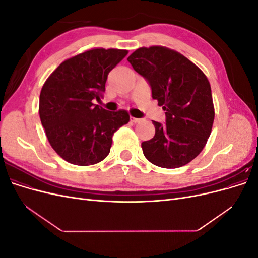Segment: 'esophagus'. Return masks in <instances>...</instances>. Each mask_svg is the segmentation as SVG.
<instances>
[{"label":"esophagus","instance_id":"obj_1","mask_svg":"<svg viewBox=\"0 0 258 258\" xmlns=\"http://www.w3.org/2000/svg\"><path fill=\"white\" fill-rule=\"evenodd\" d=\"M130 120L132 121V122H135V123H137V122H140V121H141L142 119H140V118H136V117H130Z\"/></svg>","mask_w":258,"mask_h":258}]
</instances>
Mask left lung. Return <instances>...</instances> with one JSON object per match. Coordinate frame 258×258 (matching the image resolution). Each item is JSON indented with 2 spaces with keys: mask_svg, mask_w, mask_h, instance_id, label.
<instances>
[{
  "mask_svg": "<svg viewBox=\"0 0 258 258\" xmlns=\"http://www.w3.org/2000/svg\"><path fill=\"white\" fill-rule=\"evenodd\" d=\"M152 87V97L166 111V124L154 121L155 136L142 142L153 165L183 167L204 150L212 131L214 105L206 74L182 53L165 46L140 47L128 57Z\"/></svg>",
  "mask_w": 258,
  "mask_h": 258,
  "instance_id": "8db88e82",
  "label": "left lung"
}]
</instances>
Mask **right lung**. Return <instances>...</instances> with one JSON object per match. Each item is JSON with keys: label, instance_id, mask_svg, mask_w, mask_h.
<instances>
[{"label": "right lung", "instance_id": "add662e5", "mask_svg": "<svg viewBox=\"0 0 258 258\" xmlns=\"http://www.w3.org/2000/svg\"><path fill=\"white\" fill-rule=\"evenodd\" d=\"M126 49L92 48L64 60L44 83L38 113L46 137L62 159L76 166L102 161L113 136L129 122L127 111L108 112L93 104L105 91L107 75Z\"/></svg>", "mask_w": 258, "mask_h": 258}]
</instances>
